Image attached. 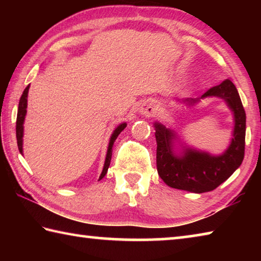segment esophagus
Masks as SVG:
<instances>
[{
    "label": "esophagus",
    "mask_w": 261,
    "mask_h": 261,
    "mask_svg": "<svg viewBox=\"0 0 261 261\" xmlns=\"http://www.w3.org/2000/svg\"><path fill=\"white\" fill-rule=\"evenodd\" d=\"M139 112L143 115H146V116H149L154 113V105L152 101H145V102L140 106Z\"/></svg>",
    "instance_id": "obj_1"
}]
</instances>
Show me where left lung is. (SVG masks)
I'll list each match as a JSON object with an SVG mask.
<instances>
[{
    "instance_id": "obj_1",
    "label": "left lung",
    "mask_w": 261,
    "mask_h": 261,
    "mask_svg": "<svg viewBox=\"0 0 261 261\" xmlns=\"http://www.w3.org/2000/svg\"><path fill=\"white\" fill-rule=\"evenodd\" d=\"M207 96L223 99L233 113L235 126L230 145L220 155H212L188 146H183L182 152L176 153L175 140L177 135L175 131L159 122L154 123L158 144V173L170 188L194 193L212 191L230 177L244 159L246 115L236 86L226 79L220 85L210 88L200 98H188L182 102L194 106Z\"/></svg>"
}]
</instances>
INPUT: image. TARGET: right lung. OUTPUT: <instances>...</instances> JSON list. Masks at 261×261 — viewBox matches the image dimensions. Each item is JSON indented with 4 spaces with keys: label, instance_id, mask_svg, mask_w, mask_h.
I'll return each instance as SVG.
<instances>
[{
    "label": "right lung",
    "instance_id": "add662e5",
    "mask_svg": "<svg viewBox=\"0 0 261 261\" xmlns=\"http://www.w3.org/2000/svg\"><path fill=\"white\" fill-rule=\"evenodd\" d=\"M29 88L30 85L26 86V88L23 92V94L20 96L19 105H18V113H17V121H16V137H17V145H18V149L20 154H23V136H24V121H25V115H26V108H28V94H29ZM126 123H121L116 129L114 130L112 137H110L108 149H107V155H106L105 160V166L102 169V173H101L99 179L103 178L105 175L107 174L108 168L110 165V160H112V154H113V145L115 140L118 137V135L125 129Z\"/></svg>",
    "mask_w": 261,
    "mask_h": 261
}]
</instances>
